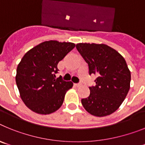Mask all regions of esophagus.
<instances>
[{"instance_id": "1", "label": "esophagus", "mask_w": 145, "mask_h": 145, "mask_svg": "<svg viewBox=\"0 0 145 145\" xmlns=\"http://www.w3.org/2000/svg\"><path fill=\"white\" fill-rule=\"evenodd\" d=\"M82 85V84L81 83H78V84H75V86H80Z\"/></svg>"}]
</instances>
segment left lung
Here are the masks:
<instances>
[{
    "mask_svg": "<svg viewBox=\"0 0 145 145\" xmlns=\"http://www.w3.org/2000/svg\"><path fill=\"white\" fill-rule=\"evenodd\" d=\"M76 48L88 65L89 75L97 78L95 86L89 87L90 95L82 99L86 110L97 117L117 110L130 88L131 72L125 59L105 44L78 43Z\"/></svg>",
    "mask_w": 145,
    "mask_h": 145,
    "instance_id": "obj_1",
    "label": "left lung"
}]
</instances>
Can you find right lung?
Instances as JSON below:
<instances>
[{
  "mask_svg": "<svg viewBox=\"0 0 145 145\" xmlns=\"http://www.w3.org/2000/svg\"><path fill=\"white\" fill-rule=\"evenodd\" d=\"M75 46L70 42L49 40L24 55L16 69V83L22 99L32 111L48 115L61 107L73 84L61 76L56 78L57 65Z\"/></svg>",
  "mask_w": 145,
  "mask_h": 145,
  "instance_id": "add662e5",
  "label": "right lung"
}]
</instances>
